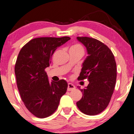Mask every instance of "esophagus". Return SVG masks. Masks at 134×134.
I'll return each instance as SVG.
<instances>
[{
  "instance_id": "34e87169",
  "label": "esophagus",
  "mask_w": 134,
  "mask_h": 134,
  "mask_svg": "<svg viewBox=\"0 0 134 134\" xmlns=\"http://www.w3.org/2000/svg\"><path fill=\"white\" fill-rule=\"evenodd\" d=\"M75 86L74 85H72L71 83H69L68 84V87H67V90L68 91H71V90H74L75 89Z\"/></svg>"
}]
</instances>
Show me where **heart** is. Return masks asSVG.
<instances>
[{"instance_id": "obj_1", "label": "heart", "mask_w": 134, "mask_h": 134, "mask_svg": "<svg viewBox=\"0 0 134 134\" xmlns=\"http://www.w3.org/2000/svg\"><path fill=\"white\" fill-rule=\"evenodd\" d=\"M70 49H71V50H74V51H80V50L83 51V48L80 44H75L72 45V46L70 47Z\"/></svg>"}]
</instances>
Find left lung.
<instances>
[{
  "label": "left lung",
  "mask_w": 134,
  "mask_h": 134,
  "mask_svg": "<svg viewBox=\"0 0 134 134\" xmlns=\"http://www.w3.org/2000/svg\"><path fill=\"white\" fill-rule=\"evenodd\" d=\"M86 47L88 55L83 63L79 80L87 79L89 84L80 89L83 96L76 103L81 112L87 115L101 113L108 106L116 80V64L109 48L93 38L77 37Z\"/></svg>",
  "instance_id": "8db88e82"
}]
</instances>
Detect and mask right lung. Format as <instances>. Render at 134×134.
Masks as SVG:
<instances>
[{
	"label": "right lung",
	"instance_id": "add662e5",
	"mask_svg": "<svg viewBox=\"0 0 134 134\" xmlns=\"http://www.w3.org/2000/svg\"><path fill=\"white\" fill-rule=\"evenodd\" d=\"M70 40L69 37L36 38L26 43L18 54L15 66L18 89L27 109L39 118L55 112L67 91L66 81L49 82L45 70L49 66L55 49Z\"/></svg>",
	"mask_w": 134,
	"mask_h": 134
}]
</instances>
